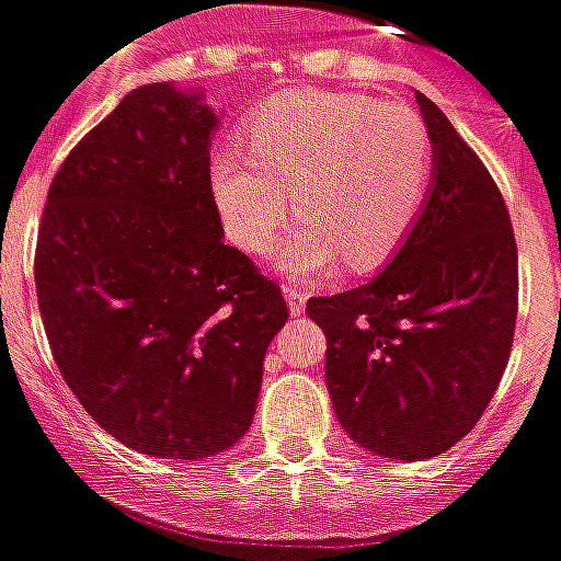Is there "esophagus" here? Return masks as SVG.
I'll return each instance as SVG.
<instances>
[{
  "mask_svg": "<svg viewBox=\"0 0 561 561\" xmlns=\"http://www.w3.org/2000/svg\"><path fill=\"white\" fill-rule=\"evenodd\" d=\"M282 295L288 300V312H291V316H300V312H304V307H307V295H304L297 285H282Z\"/></svg>",
  "mask_w": 561,
  "mask_h": 561,
  "instance_id": "obj_1",
  "label": "esophagus"
}]
</instances>
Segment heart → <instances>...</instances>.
Here are the masks:
<instances>
[{
  "label": "heart",
  "instance_id": "1",
  "mask_svg": "<svg viewBox=\"0 0 561 561\" xmlns=\"http://www.w3.org/2000/svg\"><path fill=\"white\" fill-rule=\"evenodd\" d=\"M251 150L224 144L208 184L220 224L249 254H264L291 211H304L273 249V266L310 279L337 266L390 261L421 217L433 181V140L402 104L365 94L288 91L249 125Z\"/></svg>",
  "mask_w": 561,
  "mask_h": 561
}]
</instances>
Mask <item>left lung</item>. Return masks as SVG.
Here are the masks:
<instances>
[{"instance_id":"8db88e82","label":"left lung","mask_w":561,"mask_h":561,"mask_svg":"<svg viewBox=\"0 0 561 561\" xmlns=\"http://www.w3.org/2000/svg\"><path fill=\"white\" fill-rule=\"evenodd\" d=\"M433 181L409 239L368 285L312 297L325 383L346 436L390 460L448 451L489 409L519 304L504 196L439 106L417 91Z\"/></svg>"}]
</instances>
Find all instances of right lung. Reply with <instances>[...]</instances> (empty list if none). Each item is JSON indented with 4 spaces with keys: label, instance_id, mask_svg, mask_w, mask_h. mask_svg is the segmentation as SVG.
<instances>
[{
    "label": "right lung",
    "instance_id": "obj_1",
    "mask_svg": "<svg viewBox=\"0 0 561 561\" xmlns=\"http://www.w3.org/2000/svg\"><path fill=\"white\" fill-rule=\"evenodd\" d=\"M220 125L202 91H128L51 181L36 295L57 368L110 436L202 460L249 433L276 282L224 242L208 169Z\"/></svg>",
    "mask_w": 561,
    "mask_h": 561
}]
</instances>
